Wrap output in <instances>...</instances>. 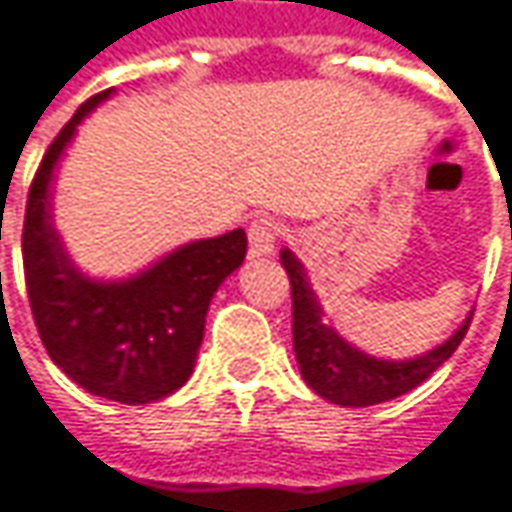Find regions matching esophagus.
<instances>
[{
  "mask_svg": "<svg viewBox=\"0 0 512 512\" xmlns=\"http://www.w3.org/2000/svg\"><path fill=\"white\" fill-rule=\"evenodd\" d=\"M282 233H285V227H282L276 218H270V216L256 218V221L250 224V230H247V239H250V256H268V253H273V247H276V242L282 239Z\"/></svg>",
  "mask_w": 512,
  "mask_h": 512,
  "instance_id": "esophagus-1",
  "label": "esophagus"
}]
</instances>
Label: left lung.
I'll use <instances>...</instances> for the list:
<instances>
[{"instance_id":"1","label":"left lung","mask_w":512,"mask_h":512,"mask_svg":"<svg viewBox=\"0 0 512 512\" xmlns=\"http://www.w3.org/2000/svg\"><path fill=\"white\" fill-rule=\"evenodd\" d=\"M279 259H282V268L291 282L294 351L299 371L317 395L337 403V406H374V403L412 392L455 354V348L461 345L470 322H473V317H467V322L449 337L447 343L426 351L415 360H403V363L374 360L369 354L357 351L354 345L345 343L343 337L322 320L320 302L311 291L305 270L296 262L294 253L282 250Z\"/></svg>"}]
</instances>
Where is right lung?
<instances>
[{
    "label": "right lung",
    "mask_w": 512,
    "mask_h": 512,
    "mask_svg": "<svg viewBox=\"0 0 512 512\" xmlns=\"http://www.w3.org/2000/svg\"><path fill=\"white\" fill-rule=\"evenodd\" d=\"M109 94L89 97L45 149L25 204L22 265L48 357L91 395L138 406L190 380L210 299L244 262L247 236L184 244L126 282H91L74 270L51 227L48 184L77 123Z\"/></svg>",
    "instance_id": "1"
}]
</instances>
